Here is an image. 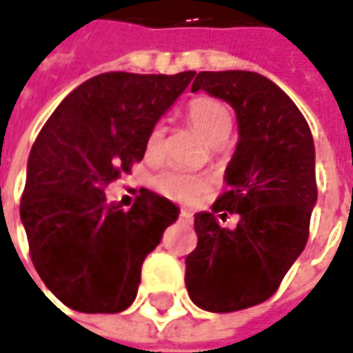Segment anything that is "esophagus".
Segmentation results:
<instances>
[{
    "instance_id": "34e87169",
    "label": "esophagus",
    "mask_w": 353,
    "mask_h": 353,
    "mask_svg": "<svg viewBox=\"0 0 353 353\" xmlns=\"http://www.w3.org/2000/svg\"><path fill=\"white\" fill-rule=\"evenodd\" d=\"M179 218L185 220V222H192V214H190L188 210H181V212H179Z\"/></svg>"
}]
</instances>
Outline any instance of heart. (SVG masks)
<instances>
[{
  "label": "heart",
  "instance_id": "b5f03b06",
  "mask_svg": "<svg viewBox=\"0 0 353 353\" xmlns=\"http://www.w3.org/2000/svg\"><path fill=\"white\" fill-rule=\"evenodd\" d=\"M185 117L192 123V127L212 145L224 143L232 131V114L228 111V107L222 101L212 99V97L194 99L185 109ZM161 139H163V129L155 125L149 131L147 141H145L147 155L151 157L157 155L161 147ZM206 185H208V179L204 176H198L185 170H176V168H170L155 177V188L179 202L194 200Z\"/></svg>",
  "mask_w": 353,
  "mask_h": 353
}]
</instances>
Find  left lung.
Returning a JSON list of instances; mask_svg holds the SVG:
<instances>
[{"label": "left lung", "instance_id": "obj_1", "mask_svg": "<svg viewBox=\"0 0 353 353\" xmlns=\"http://www.w3.org/2000/svg\"><path fill=\"white\" fill-rule=\"evenodd\" d=\"M230 103L239 145L226 168V190L198 212V246L185 259L190 299L212 313H230L272 297L303 252L317 202L315 147L297 105L263 74L198 72L192 92ZM239 216L236 229L219 220Z\"/></svg>", "mask_w": 353, "mask_h": 353}]
</instances>
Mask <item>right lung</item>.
Returning a JSON list of instances; mask_svg holds the SVG:
<instances>
[{"instance_id":"right-lung-1","label":"right lung","mask_w":353,"mask_h":353,"mask_svg":"<svg viewBox=\"0 0 353 353\" xmlns=\"http://www.w3.org/2000/svg\"><path fill=\"white\" fill-rule=\"evenodd\" d=\"M194 77H92L56 107L32 145L19 216L36 271L66 307L119 313L135 301L145 256L179 210L141 188L125 212L107 202L105 188L143 159L149 131Z\"/></svg>"}]
</instances>
